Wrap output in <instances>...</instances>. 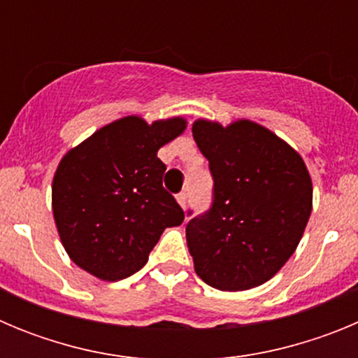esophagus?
<instances>
[{
    "label": "esophagus",
    "mask_w": 358,
    "mask_h": 358,
    "mask_svg": "<svg viewBox=\"0 0 358 358\" xmlns=\"http://www.w3.org/2000/svg\"><path fill=\"white\" fill-rule=\"evenodd\" d=\"M177 202H179L182 208H186V202H188V192H181V194H177Z\"/></svg>",
    "instance_id": "esophagus-1"
}]
</instances>
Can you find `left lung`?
Returning a JSON list of instances; mask_svg holds the SVG:
<instances>
[{
  "mask_svg": "<svg viewBox=\"0 0 358 358\" xmlns=\"http://www.w3.org/2000/svg\"><path fill=\"white\" fill-rule=\"evenodd\" d=\"M210 161L211 206L188 210L186 240L195 273L218 290H248L274 276L296 251L312 211L301 156L258 123H194Z\"/></svg>",
  "mask_w": 358,
  "mask_h": 358,
  "instance_id": "8db88e82",
  "label": "left lung"
}]
</instances>
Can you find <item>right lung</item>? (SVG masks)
Here are the masks:
<instances>
[{
  "instance_id": "obj_1",
  "label": "right lung",
  "mask_w": 358,
  "mask_h": 358,
  "mask_svg": "<svg viewBox=\"0 0 358 358\" xmlns=\"http://www.w3.org/2000/svg\"><path fill=\"white\" fill-rule=\"evenodd\" d=\"M186 127L182 118L147 125L127 116L62 157L53 177V217L78 267L106 281L138 273L166 227L185 211L163 186L157 150Z\"/></svg>"
}]
</instances>
